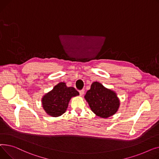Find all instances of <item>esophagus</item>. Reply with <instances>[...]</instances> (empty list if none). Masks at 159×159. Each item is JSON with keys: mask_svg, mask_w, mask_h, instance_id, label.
<instances>
[{"mask_svg": "<svg viewBox=\"0 0 159 159\" xmlns=\"http://www.w3.org/2000/svg\"><path fill=\"white\" fill-rule=\"evenodd\" d=\"M79 92H80V96H83V95L84 94V93H85V90H84L83 89V90H80Z\"/></svg>", "mask_w": 159, "mask_h": 159, "instance_id": "esophagus-1", "label": "esophagus"}]
</instances>
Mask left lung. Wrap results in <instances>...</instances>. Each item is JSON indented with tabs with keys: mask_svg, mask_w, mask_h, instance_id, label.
I'll return each instance as SVG.
<instances>
[{
	"mask_svg": "<svg viewBox=\"0 0 159 159\" xmlns=\"http://www.w3.org/2000/svg\"><path fill=\"white\" fill-rule=\"evenodd\" d=\"M91 110L101 118H108L114 115L120 107V99L117 93L105 87L98 81L93 82L84 96Z\"/></svg>",
	"mask_w": 159,
	"mask_h": 159,
	"instance_id": "1",
	"label": "left lung"
}]
</instances>
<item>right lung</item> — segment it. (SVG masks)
Here are the masks:
<instances>
[{"label": "right lung", "instance_id": "add662e5", "mask_svg": "<svg viewBox=\"0 0 159 159\" xmlns=\"http://www.w3.org/2000/svg\"><path fill=\"white\" fill-rule=\"evenodd\" d=\"M79 95L74 87H68L66 83L60 82L42 97V105L48 116L57 117L66 111L71 98Z\"/></svg>", "mask_w": 159, "mask_h": 159}]
</instances>
